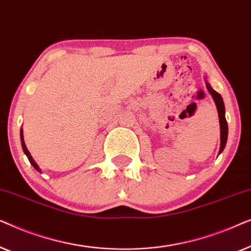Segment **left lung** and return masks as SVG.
<instances>
[{
  "label": "left lung",
  "instance_id": "obj_1",
  "mask_svg": "<svg viewBox=\"0 0 251 251\" xmlns=\"http://www.w3.org/2000/svg\"><path fill=\"white\" fill-rule=\"evenodd\" d=\"M205 85H207L208 91L210 92V95L212 96V98H214L215 100V104L217 106L219 125H221V149H219V154H221L223 151H224L226 142H227V131H228L227 122H226V119H225V106H224V101H223L222 96L219 95L217 91H215L207 81H205Z\"/></svg>",
  "mask_w": 251,
  "mask_h": 251
}]
</instances>
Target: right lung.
Instances as JSON below:
<instances>
[{
	"label": "right lung",
	"mask_w": 251,
	"mask_h": 251,
	"mask_svg": "<svg viewBox=\"0 0 251 251\" xmlns=\"http://www.w3.org/2000/svg\"><path fill=\"white\" fill-rule=\"evenodd\" d=\"M20 140H22V146H23L24 153H25V154H26V156L28 157V160H29L30 164H32V166H33L34 168H35V169H36L37 171H41V170H40V168H39V166H37L35 161H34V159L32 157V155H30V153L28 152V150H27V147H26V145H25V142H24V136H23V129L20 130Z\"/></svg>",
	"instance_id": "right-lung-1"
}]
</instances>
